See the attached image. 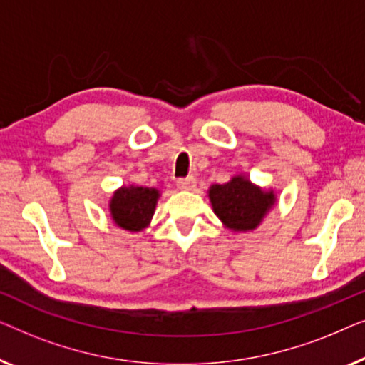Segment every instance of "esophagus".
<instances>
[{
	"label": "esophagus",
	"mask_w": 365,
	"mask_h": 365,
	"mask_svg": "<svg viewBox=\"0 0 365 365\" xmlns=\"http://www.w3.org/2000/svg\"><path fill=\"white\" fill-rule=\"evenodd\" d=\"M195 185H197L195 177H187V178H180V180H177V187L183 190V192H190V190H193Z\"/></svg>",
	"instance_id": "34e87169"
}]
</instances>
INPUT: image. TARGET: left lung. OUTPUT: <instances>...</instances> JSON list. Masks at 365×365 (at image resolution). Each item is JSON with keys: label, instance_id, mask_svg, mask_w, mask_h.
<instances>
[{"label": "left lung", "instance_id": "1", "mask_svg": "<svg viewBox=\"0 0 365 365\" xmlns=\"http://www.w3.org/2000/svg\"><path fill=\"white\" fill-rule=\"evenodd\" d=\"M207 193L213 213L233 233L255 232L276 205L274 190L259 187L245 173H236L223 185H210Z\"/></svg>", "mask_w": 365, "mask_h": 365}]
</instances>
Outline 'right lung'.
<instances>
[{
    "instance_id": "1",
    "label": "right lung",
    "mask_w": 365,
    "mask_h": 365,
    "mask_svg": "<svg viewBox=\"0 0 365 365\" xmlns=\"http://www.w3.org/2000/svg\"><path fill=\"white\" fill-rule=\"evenodd\" d=\"M162 192L155 187L122 185L109 198V212L115 227L130 233L148 228Z\"/></svg>"
}]
</instances>
